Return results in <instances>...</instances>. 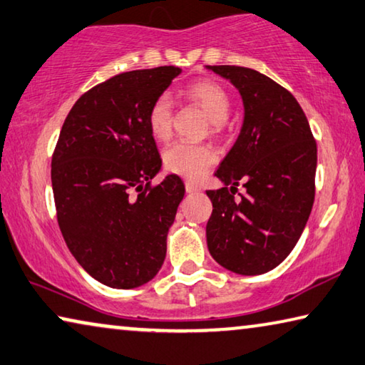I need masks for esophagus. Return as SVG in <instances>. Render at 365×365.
<instances>
[{"mask_svg": "<svg viewBox=\"0 0 365 365\" xmlns=\"http://www.w3.org/2000/svg\"><path fill=\"white\" fill-rule=\"evenodd\" d=\"M185 190H187V193H195V192H200V187L196 183L187 180L185 182Z\"/></svg>", "mask_w": 365, "mask_h": 365, "instance_id": "34e87169", "label": "esophagus"}]
</instances>
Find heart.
<instances>
[{"instance_id":"b5f03b06","label":"heart","mask_w":365,"mask_h":365,"mask_svg":"<svg viewBox=\"0 0 365 365\" xmlns=\"http://www.w3.org/2000/svg\"><path fill=\"white\" fill-rule=\"evenodd\" d=\"M185 96L200 103L212 120L214 130H221L229 118L232 99L227 89L216 81H196L185 89ZM173 102L169 94H159L148 110V126L155 140H165L172 131ZM217 154L210 144L190 141H175L164 151V165L167 170L185 178H200L216 162Z\"/></svg>"}]
</instances>
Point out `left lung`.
I'll return each instance as SVG.
<instances>
[{"label":"left lung","instance_id":"8db88e82","mask_svg":"<svg viewBox=\"0 0 365 365\" xmlns=\"http://www.w3.org/2000/svg\"><path fill=\"white\" fill-rule=\"evenodd\" d=\"M207 68L230 79L245 107L240 135L216 170L225 187L206 192L212 201L207 248L225 269L263 274L292 252L307 224L317 143L296 97L276 81L252 68ZM240 182L245 194L236 188Z\"/></svg>","mask_w":365,"mask_h":365}]
</instances>
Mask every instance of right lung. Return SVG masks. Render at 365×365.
I'll return each mask as SVG.
<instances>
[{"label":"right lung","mask_w":365,"mask_h":365,"mask_svg":"<svg viewBox=\"0 0 365 365\" xmlns=\"http://www.w3.org/2000/svg\"><path fill=\"white\" fill-rule=\"evenodd\" d=\"M177 66L115 74L69 110L51 155L56 219L69 252L102 284L133 289L158 274L167 232L185 195L167 175L148 126L153 101Z\"/></svg>","instance_id":"1"}]
</instances>
